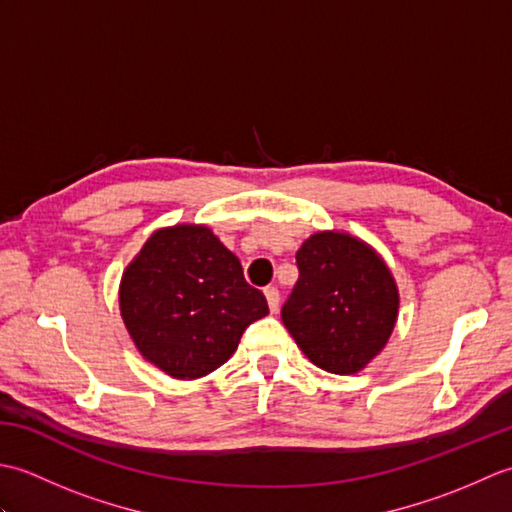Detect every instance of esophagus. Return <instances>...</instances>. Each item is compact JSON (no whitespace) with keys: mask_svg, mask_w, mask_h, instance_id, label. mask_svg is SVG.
Returning <instances> with one entry per match:
<instances>
[{"mask_svg":"<svg viewBox=\"0 0 512 512\" xmlns=\"http://www.w3.org/2000/svg\"><path fill=\"white\" fill-rule=\"evenodd\" d=\"M264 295H266V301H268V308H270V312H277L279 310V290L275 288V286H268L266 290H264Z\"/></svg>","mask_w":512,"mask_h":512,"instance_id":"obj_1","label":"esophagus"}]
</instances>
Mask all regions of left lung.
<instances>
[{"instance_id":"1","label":"left lung","mask_w":512,"mask_h":512,"mask_svg":"<svg viewBox=\"0 0 512 512\" xmlns=\"http://www.w3.org/2000/svg\"><path fill=\"white\" fill-rule=\"evenodd\" d=\"M299 279L281 319L310 361L330 374H356L383 352L400 295L385 259L363 239L319 231L297 250Z\"/></svg>"}]
</instances>
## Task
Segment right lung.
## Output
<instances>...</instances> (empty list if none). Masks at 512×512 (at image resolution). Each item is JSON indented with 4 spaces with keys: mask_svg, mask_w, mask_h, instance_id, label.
I'll return each mask as SVG.
<instances>
[{
    "mask_svg": "<svg viewBox=\"0 0 512 512\" xmlns=\"http://www.w3.org/2000/svg\"><path fill=\"white\" fill-rule=\"evenodd\" d=\"M118 306L140 356L178 380L215 372L268 314L239 259L204 224L158 228L123 270Z\"/></svg>",
    "mask_w": 512,
    "mask_h": 512,
    "instance_id": "1",
    "label": "right lung"
}]
</instances>
